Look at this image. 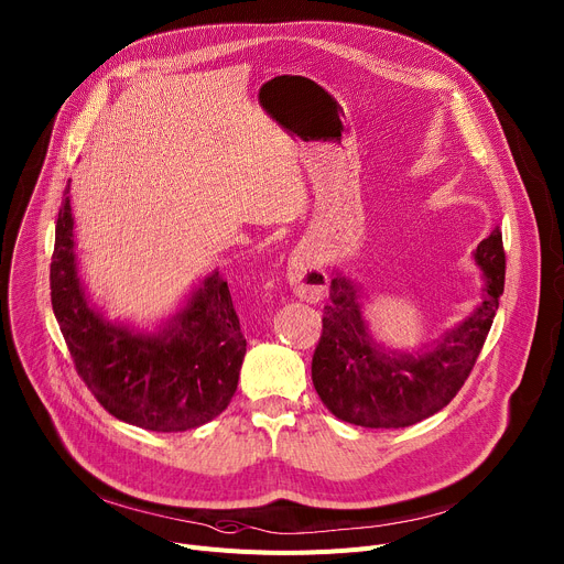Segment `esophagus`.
Returning a JSON list of instances; mask_svg holds the SVG:
<instances>
[{"label": "esophagus", "instance_id": "34e87169", "mask_svg": "<svg viewBox=\"0 0 564 564\" xmlns=\"http://www.w3.org/2000/svg\"><path fill=\"white\" fill-rule=\"evenodd\" d=\"M288 283L290 290L308 303H317L328 292V274L317 263L311 249L299 247L288 259Z\"/></svg>", "mask_w": 564, "mask_h": 564}]
</instances>
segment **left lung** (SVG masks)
Listing matches in <instances>:
<instances>
[{"label": "left lung", "mask_w": 564, "mask_h": 564, "mask_svg": "<svg viewBox=\"0 0 564 564\" xmlns=\"http://www.w3.org/2000/svg\"><path fill=\"white\" fill-rule=\"evenodd\" d=\"M475 261L484 272L481 303L419 352L376 344L362 317L360 290L348 276L335 274L313 355V384L339 421L373 430L409 427L441 412L458 393L477 362L503 292L506 256L499 229L479 242Z\"/></svg>", "instance_id": "8db88e82"}]
</instances>
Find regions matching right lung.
<instances>
[{
  "label": "right lung",
  "instance_id": "obj_1",
  "mask_svg": "<svg viewBox=\"0 0 564 564\" xmlns=\"http://www.w3.org/2000/svg\"><path fill=\"white\" fill-rule=\"evenodd\" d=\"M69 184L51 256V305L78 376L115 419L150 432H186L231 402L247 341L227 281L214 270L160 333L112 324L78 276Z\"/></svg>",
  "mask_w": 564,
  "mask_h": 564
}]
</instances>
